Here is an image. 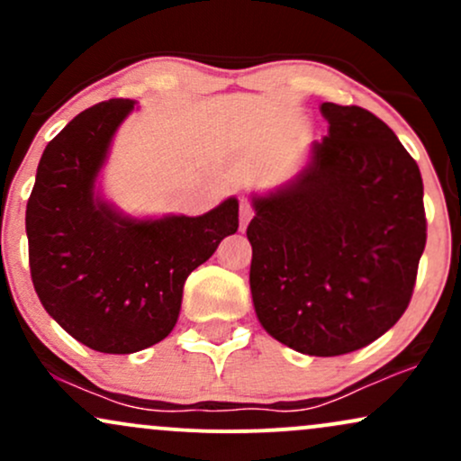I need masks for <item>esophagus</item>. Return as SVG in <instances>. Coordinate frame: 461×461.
<instances>
[{
	"instance_id": "34e87169",
	"label": "esophagus",
	"mask_w": 461,
	"mask_h": 461,
	"mask_svg": "<svg viewBox=\"0 0 461 461\" xmlns=\"http://www.w3.org/2000/svg\"><path fill=\"white\" fill-rule=\"evenodd\" d=\"M251 216H253L251 203H249L247 199H242L240 201V227H247L249 221H251Z\"/></svg>"
}]
</instances>
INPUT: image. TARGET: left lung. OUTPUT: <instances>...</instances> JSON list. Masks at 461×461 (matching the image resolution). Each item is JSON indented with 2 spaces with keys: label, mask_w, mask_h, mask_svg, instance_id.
I'll list each match as a JSON object with an SVG mask.
<instances>
[{
  "label": "left lung",
  "mask_w": 461,
  "mask_h": 461,
  "mask_svg": "<svg viewBox=\"0 0 461 461\" xmlns=\"http://www.w3.org/2000/svg\"><path fill=\"white\" fill-rule=\"evenodd\" d=\"M330 123L284 186L251 193L249 285L260 325L316 357L345 356L403 316L427 242L418 164L382 119L321 104Z\"/></svg>",
  "instance_id": "obj_1"
}]
</instances>
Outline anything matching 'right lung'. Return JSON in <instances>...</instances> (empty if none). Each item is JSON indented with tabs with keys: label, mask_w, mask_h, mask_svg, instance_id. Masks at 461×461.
Listing matches in <instances>:
<instances>
[{
	"label": "right lung",
	"mask_w": 461,
	"mask_h": 461,
	"mask_svg": "<svg viewBox=\"0 0 461 461\" xmlns=\"http://www.w3.org/2000/svg\"><path fill=\"white\" fill-rule=\"evenodd\" d=\"M134 99L79 113L41 156L25 210L36 294L67 333L99 353H136L176 327L184 282L238 230V199L201 216H131L104 197L116 130Z\"/></svg>",
	"instance_id": "obj_1"
}]
</instances>
